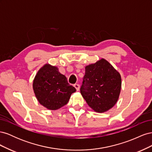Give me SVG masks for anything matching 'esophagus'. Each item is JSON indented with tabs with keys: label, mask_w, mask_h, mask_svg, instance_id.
Masks as SVG:
<instances>
[{
	"label": "esophagus",
	"mask_w": 152,
	"mask_h": 152,
	"mask_svg": "<svg viewBox=\"0 0 152 152\" xmlns=\"http://www.w3.org/2000/svg\"><path fill=\"white\" fill-rule=\"evenodd\" d=\"M74 87H75V88L76 89L77 91H79V89H80V86H79V84H74Z\"/></svg>",
	"instance_id": "34e87169"
}]
</instances>
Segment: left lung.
<instances>
[{"mask_svg":"<svg viewBox=\"0 0 152 152\" xmlns=\"http://www.w3.org/2000/svg\"><path fill=\"white\" fill-rule=\"evenodd\" d=\"M80 93L89 107L98 113L116 104L121 90V77L104 59L86 66Z\"/></svg>","mask_w":152,"mask_h":152,"instance_id":"obj_1","label":"left lung"}]
</instances>
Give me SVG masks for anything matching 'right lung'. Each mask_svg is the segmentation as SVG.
Instances as JSON below:
<instances>
[{"label": "right lung", "instance_id": "1", "mask_svg": "<svg viewBox=\"0 0 152 152\" xmlns=\"http://www.w3.org/2000/svg\"><path fill=\"white\" fill-rule=\"evenodd\" d=\"M33 89L40 104L55 110L67 104L74 87L68 83L66 77L58 72V68L45 64L35 77Z\"/></svg>", "mask_w": 152, "mask_h": 152}]
</instances>
